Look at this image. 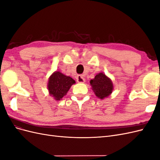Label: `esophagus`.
Returning a JSON list of instances; mask_svg holds the SVG:
<instances>
[{
	"label": "esophagus",
	"mask_w": 160,
	"mask_h": 160,
	"mask_svg": "<svg viewBox=\"0 0 160 160\" xmlns=\"http://www.w3.org/2000/svg\"><path fill=\"white\" fill-rule=\"evenodd\" d=\"M76 79H77V81L78 82V83H84L85 81L83 75H77V77H76Z\"/></svg>",
	"instance_id": "1"
}]
</instances>
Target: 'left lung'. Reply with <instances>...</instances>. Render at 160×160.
Segmentation results:
<instances>
[{
	"label": "left lung",
	"mask_w": 160,
	"mask_h": 160,
	"mask_svg": "<svg viewBox=\"0 0 160 160\" xmlns=\"http://www.w3.org/2000/svg\"><path fill=\"white\" fill-rule=\"evenodd\" d=\"M90 84L96 96L100 99L107 98L112 93L113 89L111 79L102 72L98 74L93 79H91Z\"/></svg>",
	"instance_id": "1"
}]
</instances>
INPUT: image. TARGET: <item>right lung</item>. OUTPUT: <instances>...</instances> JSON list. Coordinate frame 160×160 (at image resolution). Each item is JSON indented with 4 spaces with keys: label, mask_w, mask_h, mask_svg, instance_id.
I'll return each instance as SVG.
<instances>
[{
    "label": "right lung",
    "mask_w": 160,
    "mask_h": 160,
    "mask_svg": "<svg viewBox=\"0 0 160 160\" xmlns=\"http://www.w3.org/2000/svg\"><path fill=\"white\" fill-rule=\"evenodd\" d=\"M75 83V81L71 77L66 76L59 71H56L50 77L48 89L50 95L58 101L66 95L71 86Z\"/></svg>",
    "instance_id": "obj_1"
}]
</instances>
